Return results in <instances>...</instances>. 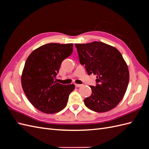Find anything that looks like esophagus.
<instances>
[{"label": "esophagus", "instance_id": "esophagus-1", "mask_svg": "<svg viewBox=\"0 0 149 149\" xmlns=\"http://www.w3.org/2000/svg\"><path fill=\"white\" fill-rule=\"evenodd\" d=\"M75 86H76V88H79L81 86H82V85L79 84H75Z\"/></svg>", "mask_w": 149, "mask_h": 149}]
</instances>
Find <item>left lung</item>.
I'll use <instances>...</instances> for the list:
<instances>
[{"mask_svg": "<svg viewBox=\"0 0 149 149\" xmlns=\"http://www.w3.org/2000/svg\"><path fill=\"white\" fill-rule=\"evenodd\" d=\"M80 63L89 75H96V86H90L91 95L84 100L89 109L109 111L123 100L129 81L128 66L115 47L100 42L75 44Z\"/></svg>", "mask_w": 149, "mask_h": 149, "instance_id": "left-lung-1", "label": "left lung"}]
</instances>
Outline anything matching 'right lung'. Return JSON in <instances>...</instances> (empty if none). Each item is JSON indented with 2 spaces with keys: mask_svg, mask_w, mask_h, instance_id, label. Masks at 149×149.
Here are the masks:
<instances>
[{
  "mask_svg": "<svg viewBox=\"0 0 149 149\" xmlns=\"http://www.w3.org/2000/svg\"><path fill=\"white\" fill-rule=\"evenodd\" d=\"M73 44L48 43L35 49L26 59L21 76L22 86L36 109L53 114L66 107L74 84L56 83L62 61L71 55Z\"/></svg>",
  "mask_w": 149,
  "mask_h": 149,
  "instance_id": "obj_1",
  "label": "right lung"
}]
</instances>
